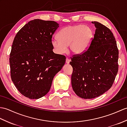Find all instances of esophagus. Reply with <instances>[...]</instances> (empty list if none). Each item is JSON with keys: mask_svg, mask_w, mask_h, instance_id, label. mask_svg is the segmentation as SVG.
Returning a JSON list of instances; mask_svg holds the SVG:
<instances>
[{"mask_svg": "<svg viewBox=\"0 0 127 127\" xmlns=\"http://www.w3.org/2000/svg\"><path fill=\"white\" fill-rule=\"evenodd\" d=\"M70 60L69 58H66V63H67V64H69V63L70 62Z\"/></svg>", "mask_w": 127, "mask_h": 127, "instance_id": "1", "label": "esophagus"}]
</instances>
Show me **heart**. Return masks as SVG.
Listing matches in <instances>:
<instances>
[{"instance_id":"heart-1","label":"heart","mask_w":127,"mask_h":127,"mask_svg":"<svg viewBox=\"0 0 127 127\" xmlns=\"http://www.w3.org/2000/svg\"><path fill=\"white\" fill-rule=\"evenodd\" d=\"M58 38L52 39L51 44L57 54H63L69 45L70 51L78 55L88 48L94 37V31L90 26L83 24L67 26L59 32Z\"/></svg>"}]
</instances>
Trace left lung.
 Listing matches in <instances>:
<instances>
[{"label": "left lung", "instance_id": "left-lung-1", "mask_svg": "<svg viewBox=\"0 0 127 127\" xmlns=\"http://www.w3.org/2000/svg\"><path fill=\"white\" fill-rule=\"evenodd\" d=\"M92 23L96 30L89 48L73 55L70 62L73 68L72 89L84 99L96 98L108 91L119 70V50L113 33L101 23Z\"/></svg>", "mask_w": 127, "mask_h": 127}]
</instances>
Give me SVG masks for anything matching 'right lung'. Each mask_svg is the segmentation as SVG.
<instances>
[{"mask_svg":"<svg viewBox=\"0 0 127 127\" xmlns=\"http://www.w3.org/2000/svg\"><path fill=\"white\" fill-rule=\"evenodd\" d=\"M58 27L54 21L34 19L14 38L9 60L11 77L18 90L29 98L46 95L65 62V56L52 51V37Z\"/></svg>","mask_w":127,"mask_h":127,"instance_id":"add662e5","label":"right lung"}]
</instances>
